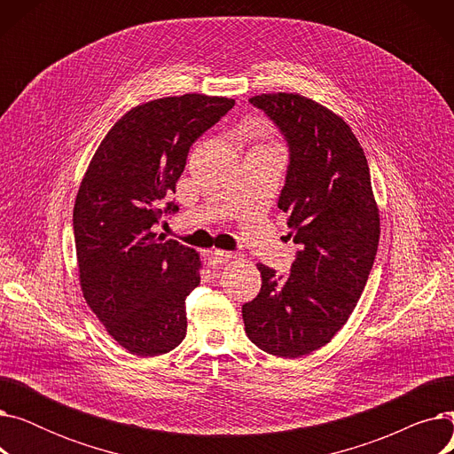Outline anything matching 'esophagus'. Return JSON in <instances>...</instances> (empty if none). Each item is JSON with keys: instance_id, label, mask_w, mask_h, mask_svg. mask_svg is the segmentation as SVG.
<instances>
[{"instance_id": "1", "label": "esophagus", "mask_w": 454, "mask_h": 454, "mask_svg": "<svg viewBox=\"0 0 454 454\" xmlns=\"http://www.w3.org/2000/svg\"><path fill=\"white\" fill-rule=\"evenodd\" d=\"M235 257V254H231V252H226V250H213L211 254H209V261L213 265H223V263H228L230 259H233Z\"/></svg>"}]
</instances>
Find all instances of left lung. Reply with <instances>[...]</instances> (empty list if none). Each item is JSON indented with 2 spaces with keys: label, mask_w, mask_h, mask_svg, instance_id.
<instances>
[{
  "label": "left lung",
  "mask_w": 454,
  "mask_h": 454,
  "mask_svg": "<svg viewBox=\"0 0 454 454\" xmlns=\"http://www.w3.org/2000/svg\"><path fill=\"white\" fill-rule=\"evenodd\" d=\"M263 110L289 145L278 207L300 245L287 276L259 263L261 291L243 305L248 339L296 359L325 346L348 322L379 247V207L370 167L340 115L298 93H261Z\"/></svg>",
  "instance_id": "obj_1"
}]
</instances>
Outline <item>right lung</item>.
I'll return each mask as SVG.
<instances>
[{
  "label": "right lung",
  "instance_id": "1",
  "mask_svg": "<svg viewBox=\"0 0 454 454\" xmlns=\"http://www.w3.org/2000/svg\"><path fill=\"white\" fill-rule=\"evenodd\" d=\"M235 105L185 93L129 110L95 151L74 207L79 281L108 335L137 356L185 337V298L200 283V255L153 231L184 173L191 145Z\"/></svg>",
  "mask_w": 454,
  "mask_h": 454
}]
</instances>
